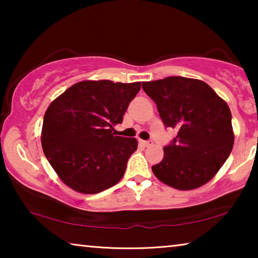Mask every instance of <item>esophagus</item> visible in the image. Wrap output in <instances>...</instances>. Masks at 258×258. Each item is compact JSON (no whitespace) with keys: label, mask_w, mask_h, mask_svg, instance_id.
I'll use <instances>...</instances> for the list:
<instances>
[{"label":"esophagus","mask_w":258,"mask_h":258,"mask_svg":"<svg viewBox=\"0 0 258 258\" xmlns=\"http://www.w3.org/2000/svg\"><path fill=\"white\" fill-rule=\"evenodd\" d=\"M139 142H140V145L143 146V147H149V146L152 145L150 141H145V140H140Z\"/></svg>","instance_id":"esophagus-1"}]
</instances>
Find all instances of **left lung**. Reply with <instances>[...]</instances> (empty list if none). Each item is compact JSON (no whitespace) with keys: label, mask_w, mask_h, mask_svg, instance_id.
Masks as SVG:
<instances>
[{"label":"left lung","mask_w":258,"mask_h":258,"mask_svg":"<svg viewBox=\"0 0 258 258\" xmlns=\"http://www.w3.org/2000/svg\"><path fill=\"white\" fill-rule=\"evenodd\" d=\"M165 127L177 130L164 147V158L152 166L156 177L178 190H192L212 180L232 151L230 108L206 83L169 76L143 82Z\"/></svg>","instance_id":"left-lung-1"}]
</instances>
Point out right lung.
<instances>
[{
	"mask_svg": "<svg viewBox=\"0 0 258 258\" xmlns=\"http://www.w3.org/2000/svg\"><path fill=\"white\" fill-rule=\"evenodd\" d=\"M141 83L83 81L52 102L44 115L42 148L64 184L82 194H99L123 177L138 149L134 138L115 135Z\"/></svg>",
	"mask_w": 258,
	"mask_h": 258,
	"instance_id": "obj_1",
	"label": "right lung"
}]
</instances>
